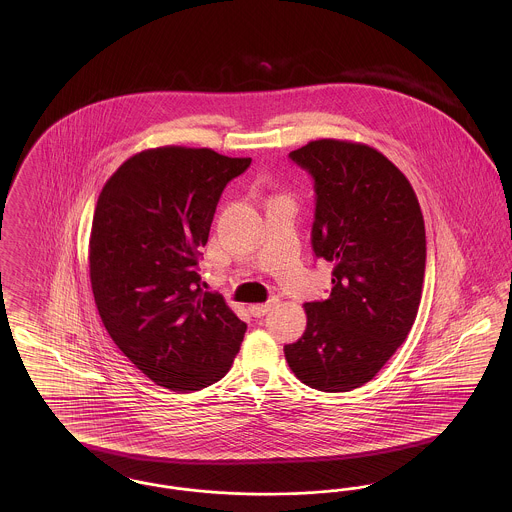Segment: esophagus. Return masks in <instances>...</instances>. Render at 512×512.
Here are the masks:
<instances>
[{"instance_id": "obj_1", "label": "esophagus", "mask_w": 512, "mask_h": 512, "mask_svg": "<svg viewBox=\"0 0 512 512\" xmlns=\"http://www.w3.org/2000/svg\"><path fill=\"white\" fill-rule=\"evenodd\" d=\"M276 305H278V299H276V297H272L268 303L251 305V307H249V311H251V315H253V317H265L268 311H272Z\"/></svg>"}]
</instances>
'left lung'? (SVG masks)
<instances>
[{
    "label": "left lung",
    "instance_id": "obj_1",
    "mask_svg": "<svg viewBox=\"0 0 512 512\" xmlns=\"http://www.w3.org/2000/svg\"><path fill=\"white\" fill-rule=\"evenodd\" d=\"M315 178L313 249L334 263L332 293L305 303L307 328L284 345L309 388L370 382L405 341L418 313L426 230L411 182L374 147L322 138L290 153Z\"/></svg>",
    "mask_w": 512,
    "mask_h": 512
}]
</instances>
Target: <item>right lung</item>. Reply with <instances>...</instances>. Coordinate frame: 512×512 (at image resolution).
I'll return each instance as SVG.
<instances>
[{
	"instance_id": "right-lung-1",
	"label": "right lung",
	"mask_w": 512,
	"mask_h": 512,
	"mask_svg": "<svg viewBox=\"0 0 512 512\" xmlns=\"http://www.w3.org/2000/svg\"><path fill=\"white\" fill-rule=\"evenodd\" d=\"M209 147L163 146L126 159L98 197L88 267L111 340L157 386L207 388L230 370L245 322L201 292L197 257L226 184L249 167Z\"/></svg>"
}]
</instances>
